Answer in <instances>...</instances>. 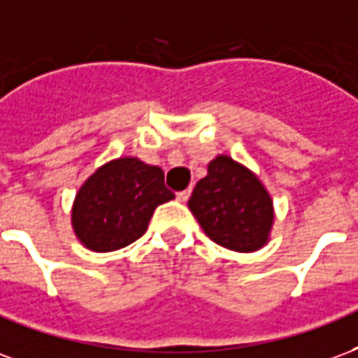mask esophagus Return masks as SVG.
Instances as JSON below:
<instances>
[{
  "instance_id": "1",
  "label": "esophagus",
  "mask_w": 358,
  "mask_h": 358,
  "mask_svg": "<svg viewBox=\"0 0 358 358\" xmlns=\"http://www.w3.org/2000/svg\"><path fill=\"white\" fill-rule=\"evenodd\" d=\"M189 196H190V189L177 192V200H179V202H187V200H189Z\"/></svg>"
}]
</instances>
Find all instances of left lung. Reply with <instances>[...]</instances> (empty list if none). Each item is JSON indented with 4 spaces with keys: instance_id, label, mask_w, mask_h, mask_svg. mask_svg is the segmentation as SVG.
Wrapping results in <instances>:
<instances>
[{
    "instance_id": "obj_1",
    "label": "left lung",
    "mask_w": 358,
    "mask_h": 358,
    "mask_svg": "<svg viewBox=\"0 0 358 358\" xmlns=\"http://www.w3.org/2000/svg\"><path fill=\"white\" fill-rule=\"evenodd\" d=\"M189 210L215 244L233 252L265 246L275 221L263 182L225 154L208 164V176L196 182Z\"/></svg>"
}]
</instances>
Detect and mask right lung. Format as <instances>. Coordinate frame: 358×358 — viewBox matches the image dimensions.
<instances>
[{
	"label": "right lung",
	"instance_id": "obj_1",
	"mask_svg": "<svg viewBox=\"0 0 358 358\" xmlns=\"http://www.w3.org/2000/svg\"><path fill=\"white\" fill-rule=\"evenodd\" d=\"M173 198L158 166L131 156L118 158L101 166L80 187L72 229L85 248L114 252L141 238L154 210Z\"/></svg>",
	"mask_w": 358,
	"mask_h": 358
}]
</instances>
